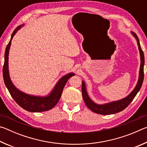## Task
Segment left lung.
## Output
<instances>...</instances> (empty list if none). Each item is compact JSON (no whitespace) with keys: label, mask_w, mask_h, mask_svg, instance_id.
<instances>
[{"label":"left lung","mask_w":147,"mask_h":147,"mask_svg":"<svg viewBox=\"0 0 147 147\" xmlns=\"http://www.w3.org/2000/svg\"><path fill=\"white\" fill-rule=\"evenodd\" d=\"M133 36L135 37L137 42H138V45L141 57V65L140 69H139V79L138 84L135 87L134 90L131 92L130 94L126 96V98H124L121 100L117 101L111 102L107 103L105 104H97L94 103V102L91 100V99L89 97L88 93H87L86 84L84 81H82V97L84 102L88 106V108L93 112L100 114V115H110V114L116 113L120 111H123V109H125L129 104H130L131 101L135 98L137 93H138L139 91L140 90L141 86L143 84V79H144V64H145V58H144V54L141 49L140 43L138 39V37L136 33L131 32Z\"/></svg>","instance_id":"1"}]
</instances>
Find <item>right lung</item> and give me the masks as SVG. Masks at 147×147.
<instances>
[{
  "label": "right lung",
  "instance_id": "1",
  "mask_svg": "<svg viewBox=\"0 0 147 147\" xmlns=\"http://www.w3.org/2000/svg\"><path fill=\"white\" fill-rule=\"evenodd\" d=\"M22 26H23V24ZM21 25L17 26L11 36L10 41L7 45L4 54V63L3 66V78L4 84L10 93L12 98L19 105L25 110L31 112H41L48 111L55 106L60 98L62 91L68 80L74 75L73 73H69L59 80L54 87L53 90L47 96H38L30 95L19 91L11 82L8 71V54L10 48L11 39L17 31L21 28Z\"/></svg>",
  "mask_w": 147,
  "mask_h": 147
}]
</instances>
